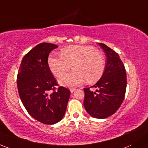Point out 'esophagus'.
I'll list each match as a JSON object with an SVG mask.
<instances>
[{"mask_svg": "<svg viewBox=\"0 0 148 148\" xmlns=\"http://www.w3.org/2000/svg\"><path fill=\"white\" fill-rule=\"evenodd\" d=\"M76 90V88H70V92L71 93H73L74 92V91H75Z\"/></svg>", "mask_w": 148, "mask_h": 148, "instance_id": "34e87169", "label": "esophagus"}]
</instances>
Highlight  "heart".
<instances>
[{
  "mask_svg": "<svg viewBox=\"0 0 148 148\" xmlns=\"http://www.w3.org/2000/svg\"><path fill=\"white\" fill-rule=\"evenodd\" d=\"M60 57L49 56L48 65L57 77L69 71L72 65L74 70L60 79V83L63 86H77L85 79L87 84L95 83L103 74V55L94 47L79 45L68 46L60 51Z\"/></svg>",
  "mask_w": 148,
  "mask_h": 148,
  "instance_id": "obj_1",
  "label": "heart"
}]
</instances>
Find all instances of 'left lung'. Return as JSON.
<instances>
[{"instance_id":"left-lung-1","label":"left lung","mask_w":148,"mask_h":148,"mask_svg":"<svg viewBox=\"0 0 148 148\" xmlns=\"http://www.w3.org/2000/svg\"><path fill=\"white\" fill-rule=\"evenodd\" d=\"M106 54L105 69L99 82L92 87L84 88V106L87 113L96 119H106L121 106L126 90V72L119 55L103 43H99Z\"/></svg>"}]
</instances>
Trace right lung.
I'll return each instance as SVG.
<instances>
[{"mask_svg": "<svg viewBox=\"0 0 148 148\" xmlns=\"http://www.w3.org/2000/svg\"><path fill=\"white\" fill-rule=\"evenodd\" d=\"M58 47L54 44L37 45L24 56L17 77L18 93L28 113L37 121L47 125L63 119L70 96L68 88L57 84L48 65V56Z\"/></svg>", "mask_w": 148, "mask_h": 148, "instance_id": "right-lung-1", "label": "right lung"}]
</instances>
